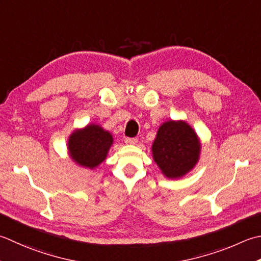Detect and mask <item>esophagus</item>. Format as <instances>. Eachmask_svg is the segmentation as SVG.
<instances>
[{
    "mask_svg": "<svg viewBox=\"0 0 261 261\" xmlns=\"http://www.w3.org/2000/svg\"><path fill=\"white\" fill-rule=\"evenodd\" d=\"M138 142L137 138H125V144L126 145H136Z\"/></svg>",
    "mask_w": 261,
    "mask_h": 261,
    "instance_id": "obj_1",
    "label": "esophagus"
}]
</instances>
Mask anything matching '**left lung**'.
Listing matches in <instances>:
<instances>
[{"label": "left lung", "mask_w": 261, "mask_h": 261, "mask_svg": "<svg viewBox=\"0 0 261 261\" xmlns=\"http://www.w3.org/2000/svg\"><path fill=\"white\" fill-rule=\"evenodd\" d=\"M200 151V139L196 131L182 120L164 122L151 146L152 158L168 178L188 174L197 165Z\"/></svg>", "instance_id": "left-lung-1"}]
</instances>
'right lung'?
<instances>
[{
  "instance_id": "add662e5",
  "label": "right lung",
  "mask_w": 261,
  "mask_h": 261,
  "mask_svg": "<svg viewBox=\"0 0 261 261\" xmlns=\"http://www.w3.org/2000/svg\"><path fill=\"white\" fill-rule=\"evenodd\" d=\"M113 136L98 124L75 129L68 140V152L75 164L94 170L103 163L113 145Z\"/></svg>"
}]
</instances>
